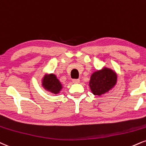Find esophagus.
I'll return each mask as SVG.
<instances>
[{
    "label": "esophagus",
    "mask_w": 146,
    "mask_h": 146,
    "mask_svg": "<svg viewBox=\"0 0 146 146\" xmlns=\"http://www.w3.org/2000/svg\"><path fill=\"white\" fill-rule=\"evenodd\" d=\"M72 82H73V84H79L80 82V80H78V79H77V80H76V79H75V80H73Z\"/></svg>",
    "instance_id": "esophagus-1"
}]
</instances>
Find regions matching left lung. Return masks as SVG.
Masks as SVG:
<instances>
[{"label": "left lung", "mask_w": 146, "mask_h": 146, "mask_svg": "<svg viewBox=\"0 0 146 146\" xmlns=\"http://www.w3.org/2000/svg\"><path fill=\"white\" fill-rule=\"evenodd\" d=\"M117 82V74L115 70L105 66L92 73L89 87L94 95L100 96L112 90Z\"/></svg>", "instance_id": "8db88e82"}]
</instances>
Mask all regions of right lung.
<instances>
[{"mask_svg":"<svg viewBox=\"0 0 146 146\" xmlns=\"http://www.w3.org/2000/svg\"><path fill=\"white\" fill-rule=\"evenodd\" d=\"M41 86L47 92L54 94H59L63 86L54 73H45L41 79Z\"/></svg>","mask_w":146,"mask_h":146,"instance_id":"add662e5","label":"right lung"}]
</instances>
